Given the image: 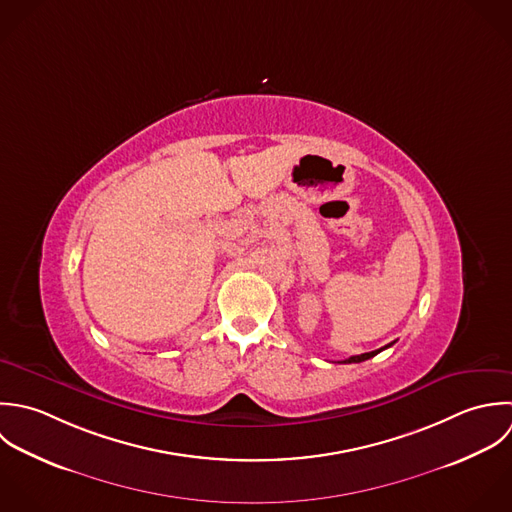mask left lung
<instances>
[{
	"mask_svg": "<svg viewBox=\"0 0 512 512\" xmlns=\"http://www.w3.org/2000/svg\"><path fill=\"white\" fill-rule=\"evenodd\" d=\"M393 343H389V345H385V347H381V349H375V351H369V353H361V355H351V357H347V359H343V363H359V361H365V359H369V357H373V355H377L379 351H383V349H387V347H391Z\"/></svg>",
	"mask_w": 512,
	"mask_h": 512,
	"instance_id": "obj_1",
	"label": "left lung"
}]
</instances>
